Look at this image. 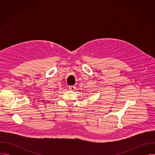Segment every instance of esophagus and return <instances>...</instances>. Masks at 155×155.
Masks as SVG:
<instances>
[{"label": "esophagus", "instance_id": "1", "mask_svg": "<svg viewBox=\"0 0 155 155\" xmlns=\"http://www.w3.org/2000/svg\"><path fill=\"white\" fill-rule=\"evenodd\" d=\"M69 89L71 91H75L76 89V87L75 86H69Z\"/></svg>", "mask_w": 155, "mask_h": 155}]
</instances>
